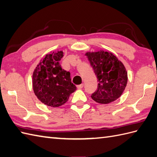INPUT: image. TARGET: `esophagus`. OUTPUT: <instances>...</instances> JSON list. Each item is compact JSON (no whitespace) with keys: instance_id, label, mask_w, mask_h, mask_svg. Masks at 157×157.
Segmentation results:
<instances>
[{"instance_id":"esophagus-1","label":"esophagus","mask_w":157,"mask_h":157,"mask_svg":"<svg viewBox=\"0 0 157 157\" xmlns=\"http://www.w3.org/2000/svg\"><path fill=\"white\" fill-rule=\"evenodd\" d=\"M83 86H84V85H83V84H81V85H78V86H77V88H78V89H82V88L83 87Z\"/></svg>"}]
</instances>
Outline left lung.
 Returning a JSON list of instances; mask_svg holds the SVG:
<instances>
[{
  "instance_id": "left-lung-1",
  "label": "left lung",
  "mask_w": 157,
  "mask_h": 157,
  "mask_svg": "<svg viewBox=\"0 0 157 157\" xmlns=\"http://www.w3.org/2000/svg\"><path fill=\"white\" fill-rule=\"evenodd\" d=\"M87 56L97 76V90L92 94L94 101L109 104L119 98L128 81L127 72L123 63L112 52L100 51L87 52Z\"/></svg>"
}]
</instances>
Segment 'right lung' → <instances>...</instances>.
Segmentation results:
<instances>
[{
  "label": "right lung",
  "instance_id": "obj_1",
  "mask_svg": "<svg viewBox=\"0 0 157 157\" xmlns=\"http://www.w3.org/2000/svg\"><path fill=\"white\" fill-rule=\"evenodd\" d=\"M62 51L46 55L33 74V88L38 99L43 104L59 107L64 105L76 87L72 83L71 73L60 67Z\"/></svg>",
  "mask_w": 157,
  "mask_h": 157
}]
</instances>
